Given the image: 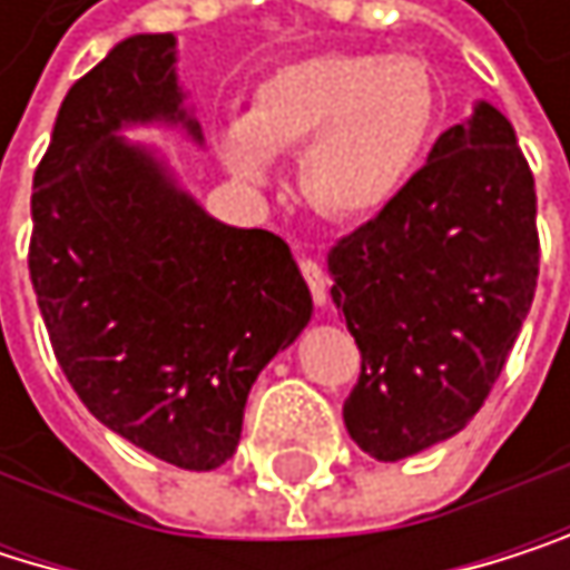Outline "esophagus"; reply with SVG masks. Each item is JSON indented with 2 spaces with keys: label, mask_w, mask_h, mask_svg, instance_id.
<instances>
[{
  "label": "esophagus",
  "mask_w": 570,
  "mask_h": 570,
  "mask_svg": "<svg viewBox=\"0 0 570 570\" xmlns=\"http://www.w3.org/2000/svg\"><path fill=\"white\" fill-rule=\"evenodd\" d=\"M298 268H302V275H305V282H308V292H312L315 305H325V298H328V282H325L322 265H318L315 258L302 255V258H298Z\"/></svg>",
  "instance_id": "obj_1"
}]
</instances>
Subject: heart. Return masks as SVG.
<instances>
[{
  "mask_svg": "<svg viewBox=\"0 0 570 570\" xmlns=\"http://www.w3.org/2000/svg\"><path fill=\"white\" fill-rule=\"evenodd\" d=\"M440 117V90L413 56L318 52L278 66L225 134L228 167L265 184L268 154L298 157L305 200L325 218L383 210L420 167Z\"/></svg>",
  "mask_w": 570,
  "mask_h": 570,
  "instance_id": "1",
  "label": "heart"
}]
</instances>
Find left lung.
Returning a JSON list of instances; mask_svg holds the SVG:
<instances>
[{
    "label": "left lung",
    "instance_id": "8db88e82",
    "mask_svg": "<svg viewBox=\"0 0 570 570\" xmlns=\"http://www.w3.org/2000/svg\"><path fill=\"white\" fill-rule=\"evenodd\" d=\"M538 265L531 164L511 120L480 104L328 248L332 302L363 355L342 403L348 436L393 463L460 433L508 363Z\"/></svg>",
    "mask_w": 570,
    "mask_h": 570
}]
</instances>
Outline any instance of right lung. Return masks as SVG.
<instances>
[{
  "mask_svg": "<svg viewBox=\"0 0 570 570\" xmlns=\"http://www.w3.org/2000/svg\"><path fill=\"white\" fill-rule=\"evenodd\" d=\"M184 120L174 36H130L69 87L32 174L29 278L83 406L184 470L222 466L265 363L312 318L288 245L228 228L117 137Z\"/></svg>",
  "mask_w": 570,
  "mask_h": 570,
  "instance_id": "obj_1",
  "label": "right lung"
}]
</instances>
